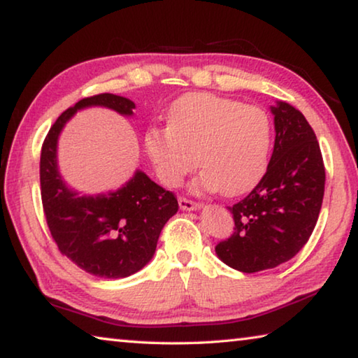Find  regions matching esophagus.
<instances>
[{"label":"esophagus","mask_w":358,"mask_h":358,"mask_svg":"<svg viewBox=\"0 0 358 358\" xmlns=\"http://www.w3.org/2000/svg\"><path fill=\"white\" fill-rule=\"evenodd\" d=\"M178 205H180V208L185 210V211H192V210L201 208V203L194 202V201H191V199H186V197H180Z\"/></svg>","instance_id":"esophagus-1"}]
</instances>
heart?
<instances>
[{"instance_id": "b5f03b06", "label": "heart", "mask_w": 358, "mask_h": 358, "mask_svg": "<svg viewBox=\"0 0 358 358\" xmlns=\"http://www.w3.org/2000/svg\"><path fill=\"white\" fill-rule=\"evenodd\" d=\"M271 141L273 123L264 108L189 93L173 102L167 126H150L143 145L166 186L181 185L199 164L201 189H221L232 197L252 189L264 177Z\"/></svg>"}]
</instances>
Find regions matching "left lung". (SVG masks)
I'll return each mask as SVG.
<instances>
[{
  "mask_svg": "<svg viewBox=\"0 0 358 358\" xmlns=\"http://www.w3.org/2000/svg\"><path fill=\"white\" fill-rule=\"evenodd\" d=\"M271 113L276 137L268 167L243 201L229 207L235 232L215 248L224 264L243 273L292 259L310 240L322 207L325 167L316 134L287 102Z\"/></svg>",
  "mask_w": 358,
  "mask_h": 358,
  "instance_id": "obj_1",
  "label": "left lung"
}]
</instances>
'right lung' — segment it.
I'll return each instance as SVG.
<instances>
[{
    "mask_svg": "<svg viewBox=\"0 0 358 358\" xmlns=\"http://www.w3.org/2000/svg\"><path fill=\"white\" fill-rule=\"evenodd\" d=\"M101 106L129 117L136 104L102 93L78 101L59 115L41 150V197L47 226L58 250L90 275L120 280L147 265L164 224L177 213L173 192L137 171L120 189L78 196L58 172L57 143L66 121L85 107Z\"/></svg>",
    "mask_w": 358,
    "mask_h": 358,
    "instance_id": "right-lung-1",
    "label": "right lung"
}]
</instances>
